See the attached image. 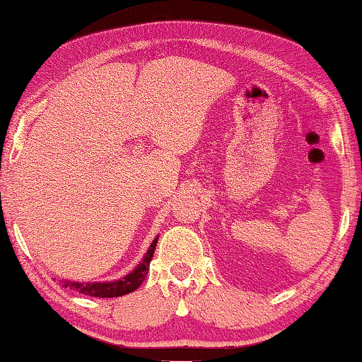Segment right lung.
Segmentation results:
<instances>
[{
    "instance_id": "obj_1",
    "label": "right lung",
    "mask_w": 362,
    "mask_h": 362,
    "mask_svg": "<svg viewBox=\"0 0 362 362\" xmlns=\"http://www.w3.org/2000/svg\"><path fill=\"white\" fill-rule=\"evenodd\" d=\"M158 237L153 239V242L149 247V250L146 252L142 262L136 266V268L128 272L127 276H123L122 279L118 281H110V282H75V281H64L62 287L78 290L80 293L90 295V297H99V298H114V297H122V295H127L129 292H134L142 282H144L147 271H149L151 259L153 257V252H156Z\"/></svg>"
}]
</instances>
